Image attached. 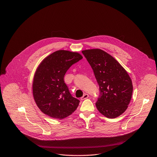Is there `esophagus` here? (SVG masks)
Instances as JSON below:
<instances>
[{"label": "esophagus", "instance_id": "obj_1", "mask_svg": "<svg viewBox=\"0 0 157 157\" xmlns=\"http://www.w3.org/2000/svg\"><path fill=\"white\" fill-rule=\"evenodd\" d=\"M89 98V94H84L83 96L81 98V100H84V99H87V98Z\"/></svg>", "mask_w": 157, "mask_h": 157}]
</instances>
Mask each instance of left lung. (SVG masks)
<instances>
[{
	"instance_id": "left-lung-1",
	"label": "left lung",
	"mask_w": 157,
	"mask_h": 157,
	"mask_svg": "<svg viewBox=\"0 0 157 157\" xmlns=\"http://www.w3.org/2000/svg\"><path fill=\"white\" fill-rule=\"evenodd\" d=\"M82 53L90 65L99 86L100 94L96 102L98 110L109 118L121 115L132 96L130 76L115 58L101 49L84 50Z\"/></svg>"
}]
</instances>
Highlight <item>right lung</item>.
I'll use <instances>...</instances> for the list:
<instances>
[{"label":"right lung","instance_id":"obj_1","mask_svg":"<svg viewBox=\"0 0 157 157\" xmlns=\"http://www.w3.org/2000/svg\"><path fill=\"white\" fill-rule=\"evenodd\" d=\"M83 58L78 53L60 50L45 58L37 67L33 82V94L42 113L63 119L71 115L80 101L72 96L63 77L70 67Z\"/></svg>","mask_w":157,"mask_h":157}]
</instances>
